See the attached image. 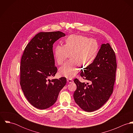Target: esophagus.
<instances>
[{
    "label": "esophagus",
    "instance_id": "1",
    "mask_svg": "<svg viewBox=\"0 0 133 133\" xmlns=\"http://www.w3.org/2000/svg\"><path fill=\"white\" fill-rule=\"evenodd\" d=\"M67 81L69 82V83H72L73 82V80L71 79H67Z\"/></svg>",
    "mask_w": 133,
    "mask_h": 133
}]
</instances>
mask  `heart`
I'll return each mask as SVG.
<instances>
[{"label":"heart","instance_id":"1","mask_svg":"<svg viewBox=\"0 0 133 133\" xmlns=\"http://www.w3.org/2000/svg\"><path fill=\"white\" fill-rule=\"evenodd\" d=\"M98 50L95 39L82 35H70L64 45L58 44L55 49V60L58 65L63 64L69 54L71 58L59 69V74L68 78L74 77L78 72L79 65L85 68L94 61Z\"/></svg>","mask_w":133,"mask_h":133}]
</instances>
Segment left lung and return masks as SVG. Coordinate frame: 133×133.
Instances as JSON below:
<instances>
[{
    "mask_svg": "<svg viewBox=\"0 0 133 133\" xmlns=\"http://www.w3.org/2000/svg\"><path fill=\"white\" fill-rule=\"evenodd\" d=\"M84 69L80 76L89 82L75 79L77 89L73 96L81 109L90 112L104 105L113 91L117 63L110 44H102L94 61Z\"/></svg>",
    "mask_w": 133,
    "mask_h": 133,
    "instance_id": "8db88e82",
    "label": "left lung"
}]
</instances>
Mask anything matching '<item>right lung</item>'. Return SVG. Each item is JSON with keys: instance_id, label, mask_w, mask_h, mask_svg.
I'll return each instance as SVG.
<instances>
[{"instance_id": "obj_1", "label": "right lung", "mask_w": 133, "mask_h": 133, "mask_svg": "<svg viewBox=\"0 0 133 133\" xmlns=\"http://www.w3.org/2000/svg\"><path fill=\"white\" fill-rule=\"evenodd\" d=\"M65 36L60 31L40 32L27 44L21 57L20 85L28 101L38 109L53 105L66 84L65 77L50 79L57 72L53 45Z\"/></svg>"}]
</instances>
